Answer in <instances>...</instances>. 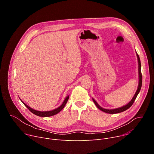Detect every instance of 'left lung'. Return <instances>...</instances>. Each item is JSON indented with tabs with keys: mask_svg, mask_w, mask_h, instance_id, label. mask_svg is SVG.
Returning a JSON list of instances; mask_svg holds the SVG:
<instances>
[{
	"mask_svg": "<svg viewBox=\"0 0 154 154\" xmlns=\"http://www.w3.org/2000/svg\"><path fill=\"white\" fill-rule=\"evenodd\" d=\"M137 57H138V72H139V85H138V89L137 90V92L135 94L134 97L132 98V99L131 100V101L128 103L125 106H123L121 108H116V109H105V108H102L100 106H99L98 105V103L96 102V100L94 99H93V100L94 102V103H95V105H96V106L99 109H100V110H102V112H105V113H109V114H115V113H121V112H124L125 110H127V109H128L131 105H133V103H134L139 92L140 91V90L141 88V86H142V74H141V61H140V57H139V55L138 54H137Z\"/></svg>",
	"mask_w": 154,
	"mask_h": 154,
	"instance_id": "1",
	"label": "left lung"
}]
</instances>
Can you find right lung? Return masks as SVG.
Segmentation results:
<instances>
[{
  "instance_id": "add662e5",
  "label": "right lung",
  "mask_w": 154,
  "mask_h": 154,
  "mask_svg": "<svg viewBox=\"0 0 154 154\" xmlns=\"http://www.w3.org/2000/svg\"><path fill=\"white\" fill-rule=\"evenodd\" d=\"M69 99V96L66 97V98L63 102V103H62V105L59 106L58 108L54 109V110H52V111H49V112H39V111H36L35 110V109H32V108H30V106H29L27 105H26L25 103H24L23 101H22V102H23L24 105L29 109V110L33 114H35V115L36 116H41V117H49V116H54L57 113H58L60 112L61 111V109L64 107V106L66 105V104L68 100Z\"/></svg>"
}]
</instances>
